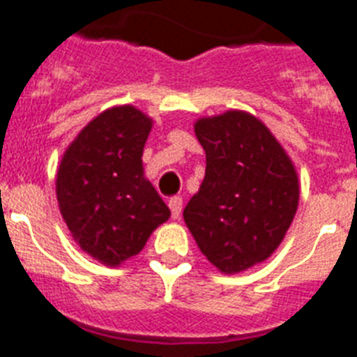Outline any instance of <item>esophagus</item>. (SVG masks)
Listing matches in <instances>:
<instances>
[{
  "mask_svg": "<svg viewBox=\"0 0 357 357\" xmlns=\"http://www.w3.org/2000/svg\"><path fill=\"white\" fill-rule=\"evenodd\" d=\"M169 210H172V217L175 220L181 219L182 215V199L181 197H172L169 199Z\"/></svg>",
  "mask_w": 357,
  "mask_h": 357,
  "instance_id": "esophagus-1",
  "label": "esophagus"
}]
</instances>
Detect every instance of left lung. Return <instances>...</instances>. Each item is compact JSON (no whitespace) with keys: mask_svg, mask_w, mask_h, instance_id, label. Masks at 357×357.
I'll use <instances>...</instances> for the list:
<instances>
[{"mask_svg":"<svg viewBox=\"0 0 357 357\" xmlns=\"http://www.w3.org/2000/svg\"><path fill=\"white\" fill-rule=\"evenodd\" d=\"M193 128L206 151V175L184 208V222L219 272H244L279 248L296 217V166L246 111L202 116Z\"/></svg>","mask_w":357,"mask_h":357,"instance_id":"1","label":"left lung"}]
</instances>
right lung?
<instances>
[{"instance_id": "obj_1", "label": "right lung", "mask_w": 357, "mask_h": 357, "mask_svg": "<svg viewBox=\"0 0 357 357\" xmlns=\"http://www.w3.org/2000/svg\"><path fill=\"white\" fill-rule=\"evenodd\" d=\"M153 119L135 105L94 116L69 144L56 173V199L75 243L105 266L142 252L169 208L146 178L142 153Z\"/></svg>"}]
</instances>
